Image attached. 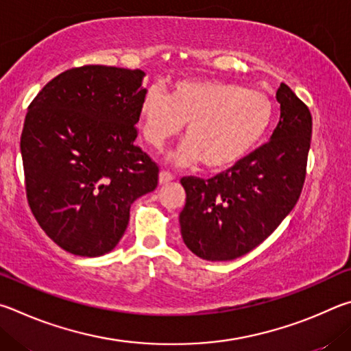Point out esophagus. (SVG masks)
Returning a JSON list of instances; mask_svg holds the SVG:
<instances>
[{
    "label": "esophagus",
    "instance_id": "obj_1",
    "mask_svg": "<svg viewBox=\"0 0 351 351\" xmlns=\"http://www.w3.org/2000/svg\"><path fill=\"white\" fill-rule=\"evenodd\" d=\"M172 180H174V176H172L171 172L160 171V174H158V183H160V185H166V183H169Z\"/></svg>",
    "mask_w": 351,
    "mask_h": 351
}]
</instances>
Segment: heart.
I'll list each match as a JSON object with an SVG mask.
<instances>
[{"label": "heart", "instance_id": "heart-1", "mask_svg": "<svg viewBox=\"0 0 351 351\" xmlns=\"http://www.w3.org/2000/svg\"><path fill=\"white\" fill-rule=\"evenodd\" d=\"M274 108L262 92L222 80L172 83L166 95L149 89L138 104L147 145L160 151L186 125V140L171 158L188 166L202 160L208 169H226L250 156L269 132Z\"/></svg>", "mask_w": 351, "mask_h": 351}]
</instances>
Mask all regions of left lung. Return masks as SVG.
I'll return each mask as SVG.
<instances>
[{
  "mask_svg": "<svg viewBox=\"0 0 351 351\" xmlns=\"http://www.w3.org/2000/svg\"><path fill=\"white\" fill-rule=\"evenodd\" d=\"M280 119L268 143L213 179L183 177V242L200 259L232 261L250 253L296 205L311 143V114L282 83Z\"/></svg>",
  "mask_w": 351,
  "mask_h": 351,
  "instance_id": "obj_1",
  "label": "left lung"
}]
</instances>
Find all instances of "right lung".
Listing matches in <instances>:
<instances>
[{"mask_svg": "<svg viewBox=\"0 0 351 351\" xmlns=\"http://www.w3.org/2000/svg\"><path fill=\"white\" fill-rule=\"evenodd\" d=\"M145 75L112 66L73 67L27 108L20 147L29 206L67 253L112 251L132 202L157 188L158 166L135 145Z\"/></svg>", "mask_w": 351, "mask_h": 351, "instance_id": "right-lung-1", "label": "right lung"}]
</instances>
